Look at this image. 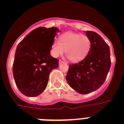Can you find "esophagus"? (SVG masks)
I'll list each match as a JSON object with an SVG mask.
<instances>
[{"label": "esophagus", "mask_w": 124, "mask_h": 124, "mask_svg": "<svg viewBox=\"0 0 124 124\" xmlns=\"http://www.w3.org/2000/svg\"><path fill=\"white\" fill-rule=\"evenodd\" d=\"M65 63V62H64V61H62V60H60V61H59V64H63V63Z\"/></svg>", "instance_id": "34e87169"}]
</instances>
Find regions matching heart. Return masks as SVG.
I'll return each mask as SVG.
<instances>
[{
    "label": "heart",
    "instance_id": "1",
    "mask_svg": "<svg viewBox=\"0 0 124 124\" xmlns=\"http://www.w3.org/2000/svg\"><path fill=\"white\" fill-rule=\"evenodd\" d=\"M91 48V41L88 37L78 33H64L59 37V41L55 40L51 47L53 56L58 57L64 53L73 62L83 60L87 56Z\"/></svg>",
    "mask_w": 124,
    "mask_h": 124
}]
</instances>
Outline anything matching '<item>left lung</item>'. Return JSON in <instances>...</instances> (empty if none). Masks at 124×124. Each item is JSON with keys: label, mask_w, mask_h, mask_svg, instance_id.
<instances>
[{"label": "left lung", "mask_w": 124, "mask_h": 124, "mask_svg": "<svg viewBox=\"0 0 124 124\" xmlns=\"http://www.w3.org/2000/svg\"><path fill=\"white\" fill-rule=\"evenodd\" d=\"M91 41V48L85 58L70 64L66 81L71 87L82 94L97 90L104 83L110 70V49L99 34L86 31Z\"/></svg>", "instance_id": "1"}]
</instances>
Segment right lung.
Instances as JSON below:
<instances>
[{
	"label": "right lung",
	"instance_id": "add662e5",
	"mask_svg": "<svg viewBox=\"0 0 124 124\" xmlns=\"http://www.w3.org/2000/svg\"><path fill=\"white\" fill-rule=\"evenodd\" d=\"M56 27L35 28L19 43L13 64V75L19 91L26 96L35 97L44 91L50 72L58 67L59 60L50 54Z\"/></svg>",
	"mask_w": 124,
	"mask_h": 124
}]
</instances>
